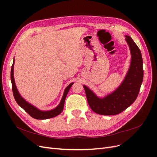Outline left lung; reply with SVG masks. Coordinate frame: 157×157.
Segmentation results:
<instances>
[{
    "instance_id": "1",
    "label": "left lung",
    "mask_w": 157,
    "mask_h": 157,
    "mask_svg": "<svg viewBox=\"0 0 157 157\" xmlns=\"http://www.w3.org/2000/svg\"><path fill=\"white\" fill-rule=\"evenodd\" d=\"M125 36L130 50L131 63L120 86L103 98H98L86 86H83L90 107L99 115H115L124 111L135 101L143 82V59L141 51L130 36Z\"/></svg>"
}]
</instances>
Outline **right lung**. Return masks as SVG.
Returning a JSON list of instances; mask_svg holds the SVG:
<instances>
[{"instance_id":"add662e5","label":"right lung","mask_w":157,"mask_h":157,"mask_svg":"<svg viewBox=\"0 0 157 157\" xmlns=\"http://www.w3.org/2000/svg\"><path fill=\"white\" fill-rule=\"evenodd\" d=\"M13 65H14V60L13 61V64L12 65L11 68V81H12V92L13 94V97L15 98V100L17 102V103L20 105L22 109L29 114V115L35 118V119H39V120H43V119H47V118H53L62 112L64 106V103L66 96L69 91V89L71 88V86L73 84V82L69 84L67 87L65 89V91L63 93V96L62 97V99L58 105V106L56 107L55 109H52L50 111H40L39 109H37L35 106H33L31 104L29 103L27 101H26L24 99H23L21 95L19 93L18 90L16 88L15 81H14V77H13Z\"/></svg>"}]
</instances>
